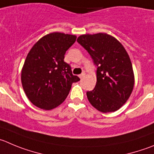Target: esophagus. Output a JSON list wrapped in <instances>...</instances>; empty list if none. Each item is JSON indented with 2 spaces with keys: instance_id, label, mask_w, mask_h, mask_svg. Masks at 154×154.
<instances>
[{
  "instance_id": "obj_1",
  "label": "esophagus",
  "mask_w": 154,
  "mask_h": 154,
  "mask_svg": "<svg viewBox=\"0 0 154 154\" xmlns=\"http://www.w3.org/2000/svg\"><path fill=\"white\" fill-rule=\"evenodd\" d=\"M85 73H82L81 75H79V78H80V79H82V78H84V77H85Z\"/></svg>"
}]
</instances>
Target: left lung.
<instances>
[{"label": "left lung", "instance_id": "obj_1", "mask_svg": "<svg viewBox=\"0 0 154 154\" xmlns=\"http://www.w3.org/2000/svg\"><path fill=\"white\" fill-rule=\"evenodd\" d=\"M77 42L97 66L96 85L86 93L89 102L102 112L116 111L129 98L134 87L128 54L118 40L105 33L82 35Z\"/></svg>", "mask_w": 154, "mask_h": 154}]
</instances>
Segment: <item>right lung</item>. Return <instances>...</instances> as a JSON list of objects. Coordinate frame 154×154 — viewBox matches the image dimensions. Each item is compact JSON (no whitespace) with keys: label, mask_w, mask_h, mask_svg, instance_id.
<instances>
[{"label":"right lung","mask_w":154,"mask_h":154,"mask_svg":"<svg viewBox=\"0 0 154 154\" xmlns=\"http://www.w3.org/2000/svg\"><path fill=\"white\" fill-rule=\"evenodd\" d=\"M76 36L54 32L44 36L28 54L22 69L23 90L29 100L41 109H52L63 103L72 84L80 80L64 62L66 51Z\"/></svg>","instance_id":"right-lung-1"}]
</instances>
